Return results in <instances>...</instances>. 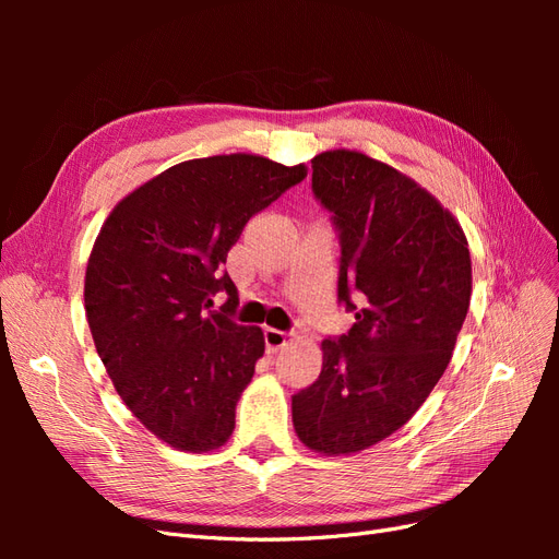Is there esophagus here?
I'll return each mask as SVG.
<instances>
[{
  "instance_id": "esophagus-1",
  "label": "esophagus",
  "mask_w": 559,
  "mask_h": 559,
  "mask_svg": "<svg viewBox=\"0 0 559 559\" xmlns=\"http://www.w3.org/2000/svg\"><path fill=\"white\" fill-rule=\"evenodd\" d=\"M294 341V333H286L280 329H265V347L267 352H280Z\"/></svg>"
}]
</instances>
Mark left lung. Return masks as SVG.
I'll list each match as a JSON object with an SVG mask.
<instances>
[{
    "label": "left lung",
    "mask_w": 559,
    "mask_h": 559,
    "mask_svg": "<svg viewBox=\"0 0 559 559\" xmlns=\"http://www.w3.org/2000/svg\"><path fill=\"white\" fill-rule=\"evenodd\" d=\"M312 191L341 230L337 298L357 321L321 343V373L292 415L302 445L337 456L399 431L445 373L471 302V253L450 210L361 151L314 156Z\"/></svg>",
    "instance_id": "obj_1"
}]
</instances>
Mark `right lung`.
Wrapping results in <instances>:
<instances>
[{
	"instance_id": "right-lung-1",
	"label": "right lung",
	"mask_w": 559,
	"mask_h": 559,
	"mask_svg": "<svg viewBox=\"0 0 559 559\" xmlns=\"http://www.w3.org/2000/svg\"><path fill=\"white\" fill-rule=\"evenodd\" d=\"M306 177V163L257 154L183 160L97 233L83 284L95 349L128 411L175 450H218L235 429L265 337L233 319L238 289L222 265L249 218ZM222 288L231 298L212 311Z\"/></svg>"
}]
</instances>
